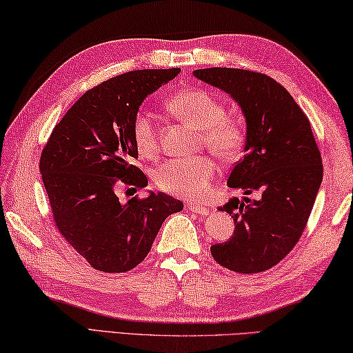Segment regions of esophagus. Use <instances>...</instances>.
I'll use <instances>...</instances> for the list:
<instances>
[{"mask_svg": "<svg viewBox=\"0 0 353 353\" xmlns=\"http://www.w3.org/2000/svg\"><path fill=\"white\" fill-rule=\"evenodd\" d=\"M187 207H188V210H190V211H193V213H196V214H201V216H207V214H210V208L203 207V205H199V203H190V205H187Z\"/></svg>", "mask_w": 353, "mask_h": 353, "instance_id": "1", "label": "esophagus"}]
</instances>
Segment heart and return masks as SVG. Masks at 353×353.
Masks as SVG:
<instances>
[{
    "mask_svg": "<svg viewBox=\"0 0 353 353\" xmlns=\"http://www.w3.org/2000/svg\"><path fill=\"white\" fill-rule=\"evenodd\" d=\"M165 108L179 120L202 131L207 148L222 160H233L245 142L243 126L236 119L225 117L222 101L203 89H190L174 94L165 101ZM132 140L142 157L151 159L159 151V136L151 114L140 111L132 120ZM217 176V165L208 156L171 159L160 165L154 181L157 187L172 196L201 199L207 196Z\"/></svg>",
    "mask_w": 353,
    "mask_h": 353,
    "instance_id": "obj_1",
    "label": "heart"
}]
</instances>
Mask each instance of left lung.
I'll return each mask as SVG.
<instances>
[{"mask_svg": "<svg viewBox=\"0 0 353 353\" xmlns=\"http://www.w3.org/2000/svg\"><path fill=\"white\" fill-rule=\"evenodd\" d=\"M193 75L228 94L245 119L243 159L228 187L243 190L221 207L233 217L228 242L211 247L222 267L259 273L276 265L303 234L323 182L321 154L310 121L284 86L265 74L233 68L196 69Z\"/></svg>", "mask_w": 353, "mask_h": 353, "instance_id": "obj_1", "label": "left lung"}]
</instances>
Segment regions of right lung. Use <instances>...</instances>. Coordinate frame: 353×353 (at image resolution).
Instances as JSON below:
<instances>
[{"label":"right lung","mask_w":353,"mask_h":353,"mask_svg":"<svg viewBox=\"0 0 353 353\" xmlns=\"http://www.w3.org/2000/svg\"><path fill=\"white\" fill-rule=\"evenodd\" d=\"M181 72L142 69L114 77L75 101L41 152L40 172L57 228L100 272L132 270L150 253L163 221L183 203L165 193L121 203L119 185L145 188L132 120L150 94Z\"/></svg>","instance_id":"add662e5"}]
</instances>
